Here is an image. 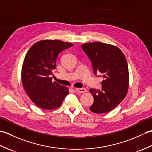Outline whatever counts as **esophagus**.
<instances>
[{
	"label": "esophagus",
	"mask_w": 152,
	"mask_h": 152,
	"mask_svg": "<svg viewBox=\"0 0 152 152\" xmlns=\"http://www.w3.org/2000/svg\"><path fill=\"white\" fill-rule=\"evenodd\" d=\"M74 90L76 92H78L79 93H85L86 92V88H75L74 89Z\"/></svg>",
	"instance_id": "esophagus-1"
}]
</instances>
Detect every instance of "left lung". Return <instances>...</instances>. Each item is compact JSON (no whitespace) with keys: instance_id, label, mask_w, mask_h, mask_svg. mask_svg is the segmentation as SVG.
<instances>
[{"instance_id":"obj_1","label":"left lung","mask_w":152,"mask_h":152,"mask_svg":"<svg viewBox=\"0 0 152 152\" xmlns=\"http://www.w3.org/2000/svg\"><path fill=\"white\" fill-rule=\"evenodd\" d=\"M82 48L91 62L95 75L102 78L101 89H90L94 101L89 110L96 114L112 110L127 95L129 69L127 60L118 48L102 42L83 44Z\"/></svg>"}]
</instances>
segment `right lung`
Instances as JSON below:
<instances>
[{
    "label": "right lung",
    "instance_id": "right-lung-1",
    "mask_svg": "<svg viewBox=\"0 0 152 152\" xmlns=\"http://www.w3.org/2000/svg\"><path fill=\"white\" fill-rule=\"evenodd\" d=\"M72 46L60 40H46L35 43L27 51L22 66V83L31 101L39 108H59L69 93L66 87L53 82L50 75L56 68L59 53Z\"/></svg>",
    "mask_w": 152,
    "mask_h": 152
}]
</instances>
